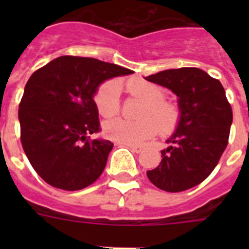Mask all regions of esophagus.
Instances as JSON below:
<instances>
[{
    "instance_id": "obj_1",
    "label": "esophagus",
    "mask_w": 249,
    "mask_h": 249,
    "mask_svg": "<svg viewBox=\"0 0 249 249\" xmlns=\"http://www.w3.org/2000/svg\"><path fill=\"white\" fill-rule=\"evenodd\" d=\"M122 146L128 147V148L131 149V151L136 152V153H140V152L142 151V149H143V147H142V146H137V144H122Z\"/></svg>"
}]
</instances>
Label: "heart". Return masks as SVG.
<instances>
[{"label": "heart", "instance_id": "1", "mask_svg": "<svg viewBox=\"0 0 249 249\" xmlns=\"http://www.w3.org/2000/svg\"><path fill=\"white\" fill-rule=\"evenodd\" d=\"M131 96L143 102L137 117L128 121L123 118L109 121L105 124V135L121 144H138L149 140L160 129L162 135H169L177 128L181 111L176 103L164 100L166 92L162 87L144 80H131L126 83ZM121 86L116 80L102 83L94 93V103L102 117H113L120 112Z\"/></svg>", "mask_w": 249, "mask_h": 249}]
</instances>
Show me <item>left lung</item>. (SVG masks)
<instances>
[{
	"instance_id": "8db88e82",
	"label": "left lung",
	"mask_w": 249,
	"mask_h": 249,
	"mask_svg": "<svg viewBox=\"0 0 249 249\" xmlns=\"http://www.w3.org/2000/svg\"><path fill=\"white\" fill-rule=\"evenodd\" d=\"M146 80L171 89L181 111L169 146L160 151V163L147 177L166 192L190 190L212 173L227 147L232 107L221 82L199 68L166 70Z\"/></svg>"
}]
</instances>
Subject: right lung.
<instances>
[{"label":"right lung","mask_w":249,"mask_h":249,"mask_svg":"<svg viewBox=\"0 0 249 249\" xmlns=\"http://www.w3.org/2000/svg\"><path fill=\"white\" fill-rule=\"evenodd\" d=\"M131 70L89 57L62 56L35 71L19 102L21 143L31 166L51 186L78 191L105 169L113 143L100 132L98 86Z\"/></svg>","instance_id":"obj_1"}]
</instances>
